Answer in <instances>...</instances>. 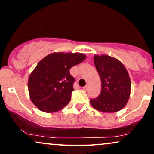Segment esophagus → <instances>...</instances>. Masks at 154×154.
Returning a JSON list of instances; mask_svg holds the SVG:
<instances>
[{
	"instance_id": "34e87169",
	"label": "esophagus",
	"mask_w": 154,
	"mask_h": 154,
	"mask_svg": "<svg viewBox=\"0 0 154 154\" xmlns=\"http://www.w3.org/2000/svg\"><path fill=\"white\" fill-rule=\"evenodd\" d=\"M88 89H89V87H88V85H86V86H85V87H83V90H84V91H88Z\"/></svg>"
}]
</instances>
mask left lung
<instances>
[{
  "label": "left lung",
  "mask_w": 154,
  "mask_h": 154,
  "mask_svg": "<svg viewBox=\"0 0 154 154\" xmlns=\"http://www.w3.org/2000/svg\"><path fill=\"white\" fill-rule=\"evenodd\" d=\"M94 63L101 80V92L91 99V106L106 113L119 111L126 106L130 97L131 81L121 61L108 55H94Z\"/></svg>",
  "instance_id": "1"
}]
</instances>
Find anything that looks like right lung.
Returning a JSON list of instances; mask_svg holds the SVG:
<instances>
[{
	"label": "right lung",
	"instance_id": "add662e5",
	"mask_svg": "<svg viewBox=\"0 0 154 154\" xmlns=\"http://www.w3.org/2000/svg\"><path fill=\"white\" fill-rule=\"evenodd\" d=\"M86 57L81 53L56 52L39 61L28 79L29 98L39 110L56 112L70 101L75 78L69 69Z\"/></svg>",
	"mask_w": 154,
	"mask_h": 154
}]
</instances>
